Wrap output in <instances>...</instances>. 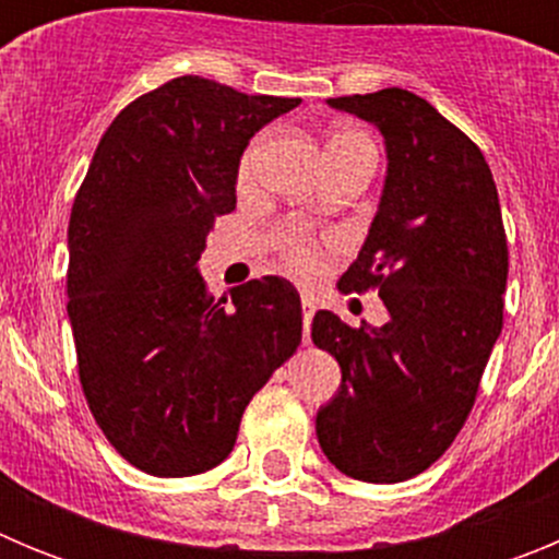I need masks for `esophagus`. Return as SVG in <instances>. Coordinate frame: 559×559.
<instances>
[{
	"instance_id": "34e87169",
	"label": "esophagus",
	"mask_w": 559,
	"mask_h": 559,
	"mask_svg": "<svg viewBox=\"0 0 559 559\" xmlns=\"http://www.w3.org/2000/svg\"><path fill=\"white\" fill-rule=\"evenodd\" d=\"M313 313H316V299L310 294H302V328H305V338H310V324H313Z\"/></svg>"
}]
</instances>
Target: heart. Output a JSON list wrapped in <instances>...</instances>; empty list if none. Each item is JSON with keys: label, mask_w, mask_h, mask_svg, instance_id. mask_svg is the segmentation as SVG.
<instances>
[{"label": "heart", "mask_w": 559, "mask_h": 559, "mask_svg": "<svg viewBox=\"0 0 559 559\" xmlns=\"http://www.w3.org/2000/svg\"><path fill=\"white\" fill-rule=\"evenodd\" d=\"M335 136H364V133L344 131V133H335ZM364 140H367V136H364ZM251 159H254V153H246L243 165H240V179H249ZM288 263H290V269L296 271V274L310 276V274H316V271H319V263H322V257H319V251H316V249H310V246L294 243L288 249Z\"/></svg>", "instance_id": "1"}]
</instances>
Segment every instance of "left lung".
<instances>
[{"label": "left lung", "instance_id": "1", "mask_svg": "<svg viewBox=\"0 0 559 559\" xmlns=\"http://www.w3.org/2000/svg\"><path fill=\"white\" fill-rule=\"evenodd\" d=\"M328 106L372 122L386 145L378 212L338 288H378L389 319L349 328L316 313L313 344L341 367L316 437L344 476L406 481L462 431L501 335V204L481 151L414 92L392 86Z\"/></svg>", "mask_w": 559, "mask_h": 559}]
</instances>
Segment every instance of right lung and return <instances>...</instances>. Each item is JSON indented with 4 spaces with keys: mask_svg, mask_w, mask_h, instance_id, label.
I'll use <instances>...</instances> for the list:
<instances>
[{
    "mask_svg": "<svg viewBox=\"0 0 559 559\" xmlns=\"http://www.w3.org/2000/svg\"><path fill=\"white\" fill-rule=\"evenodd\" d=\"M299 103L173 78L114 117L78 190L67 313L81 386L114 451L151 476L224 462L249 400L302 341L288 280L237 285L226 308L199 271L249 140Z\"/></svg>",
    "mask_w": 559,
    "mask_h": 559,
    "instance_id": "right-lung-1",
    "label": "right lung"
}]
</instances>
